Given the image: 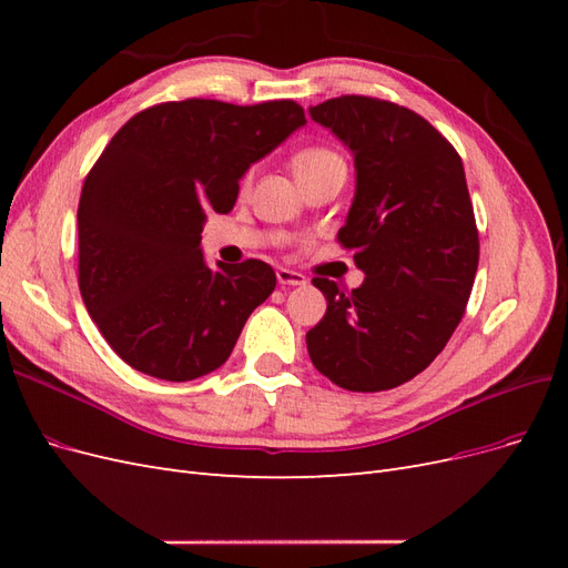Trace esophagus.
Listing matches in <instances>:
<instances>
[{
    "label": "esophagus",
    "mask_w": 568,
    "mask_h": 568,
    "mask_svg": "<svg viewBox=\"0 0 568 568\" xmlns=\"http://www.w3.org/2000/svg\"><path fill=\"white\" fill-rule=\"evenodd\" d=\"M277 282L282 286H305V277L296 270H288V267H277Z\"/></svg>",
    "instance_id": "1"
}]
</instances>
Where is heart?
<instances>
[{"instance_id": "1", "label": "heart", "mask_w": 568, "mask_h": 568, "mask_svg": "<svg viewBox=\"0 0 568 568\" xmlns=\"http://www.w3.org/2000/svg\"><path fill=\"white\" fill-rule=\"evenodd\" d=\"M332 161H338V156H334L332 151H326V149H305L294 159V173H301V170H313V168H320V165L332 163Z\"/></svg>"}]
</instances>
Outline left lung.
I'll return each instance as SVG.
<instances>
[{"instance_id": "left-lung-1", "label": "left lung", "mask_w": 568, "mask_h": 568, "mask_svg": "<svg viewBox=\"0 0 568 568\" xmlns=\"http://www.w3.org/2000/svg\"><path fill=\"white\" fill-rule=\"evenodd\" d=\"M307 113L353 156L338 242L365 272L351 294L313 280L326 313L305 334L307 353L341 388H395L434 363L471 294L478 232L464 165L428 120L390 101L338 97Z\"/></svg>"}]
</instances>
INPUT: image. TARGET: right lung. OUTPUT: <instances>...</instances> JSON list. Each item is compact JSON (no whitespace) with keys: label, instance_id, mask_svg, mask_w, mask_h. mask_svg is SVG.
I'll return each instance as SVG.
<instances>
[{"label":"right lung","instance_id":"add662e5","mask_svg":"<svg viewBox=\"0 0 568 568\" xmlns=\"http://www.w3.org/2000/svg\"><path fill=\"white\" fill-rule=\"evenodd\" d=\"M305 125L294 101L186 99L130 118L84 180L80 294L136 372L192 382L227 363L277 284L263 261L205 263L209 213H230L248 168Z\"/></svg>","mask_w":568,"mask_h":568}]
</instances>
